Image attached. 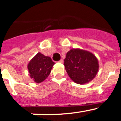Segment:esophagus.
Returning <instances> with one entry per match:
<instances>
[{"instance_id":"esophagus-1","label":"esophagus","mask_w":121,"mask_h":121,"mask_svg":"<svg viewBox=\"0 0 121 121\" xmlns=\"http://www.w3.org/2000/svg\"><path fill=\"white\" fill-rule=\"evenodd\" d=\"M59 63H63V62H64V60H63L62 59H61L59 61Z\"/></svg>"}]
</instances>
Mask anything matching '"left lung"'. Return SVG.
Here are the masks:
<instances>
[{"label":"left lung","mask_w":121,"mask_h":121,"mask_svg":"<svg viewBox=\"0 0 121 121\" xmlns=\"http://www.w3.org/2000/svg\"><path fill=\"white\" fill-rule=\"evenodd\" d=\"M64 66L71 79L79 84H87L95 78L99 70V63L93 53L79 48L68 51Z\"/></svg>","instance_id":"left-lung-1"}]
</instances>
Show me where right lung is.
I'll return each mask as SVG.
<instances>
[{"label": "right lung", "mask_w": 121, "mask_h": 121, "mask_svg": "<svg viewBox=\"0 0 121 121\" xmlns=\"http://www.w3.org/2000/svg\"><path fill=\"white\" fill-rule=\"evenodd\" d=\"M54 64L51 57L38 53L28 64L30 78L37 84L42 82L48 78Z\"/></svg>", "instance_id": "add662e5"}]
</instances>
